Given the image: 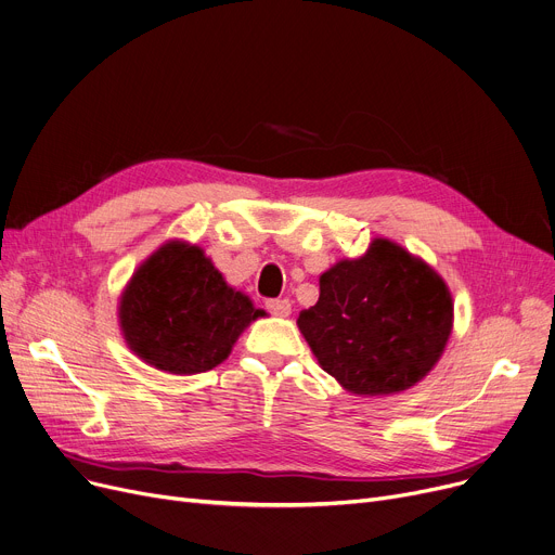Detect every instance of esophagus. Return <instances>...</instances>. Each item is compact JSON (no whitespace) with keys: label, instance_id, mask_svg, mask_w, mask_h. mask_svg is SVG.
<instances>
[{"label":"esophagus","instance_id":"esophagus-1","mask_svg":"<svg viewBox=\"0 0 555 555\" xmlns=\"http://www.w3.org/2000/svg\"><path fill=\"white\" fill-rule=\"evenodd\" d=\"M267 309L278 318L291 315V302L288 300H267Z\"/></svg>","mask_w":555,"mask_h":555}]
</instances>
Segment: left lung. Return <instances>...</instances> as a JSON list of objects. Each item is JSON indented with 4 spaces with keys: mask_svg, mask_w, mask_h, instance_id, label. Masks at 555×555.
Here are the masks:
<instances>
[{
    "mask_svg": "<svg viewBox=\"0 0 555 555\" xmlns=\"http://www.w3.org/2000/svg\"><path fill=\"white\" fill-rule=\"evenodd\" d=\"M318 364L356 396L411 389L453 328L444 280L400 244L375 237L362 258L320 275V300L297 318Z\"/></svg>",
    "mask_w": 555,
    "mask_h": 555,
    "instance_id": "1",
    "label": "left lung"
}]
</instances>
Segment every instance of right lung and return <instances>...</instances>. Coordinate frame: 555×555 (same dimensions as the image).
<instances>
[{
	"mask_svg": "<svg viewBox=\"0 0 555 555\" xmlns=\"http://www.w3.org/2000/svg\"><path fill=\"white\" fill-rule=\"evenodd\" d=\"M262 315L199 246L180 240L144 260L119 297L126 345L146 364L176 375L224 362L242 331Z\"/></svg>",
	"mask_w": 555,
	"mask_h": 555,
	"instance_id": "obj_1",
	"label": "right lung"
}]
</instances>
